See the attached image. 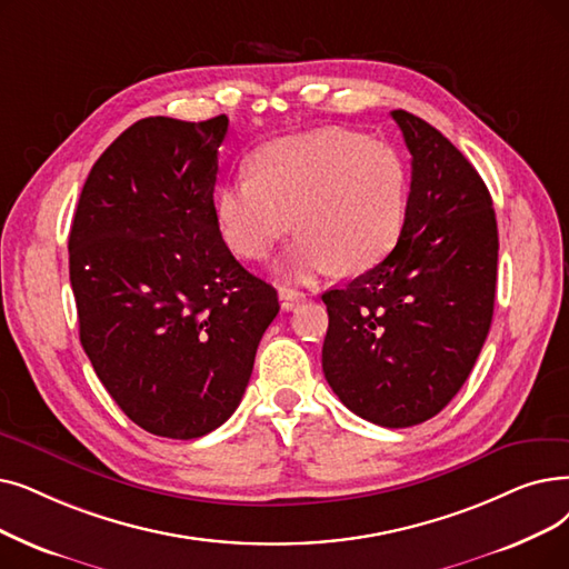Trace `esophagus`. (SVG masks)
Returning a JSON list of instances; mask_svg holds the SVG:
<instances>
[{"label": "esophagus", "instance_id": "obj_1", "mask_svg": "<svg viewBox=\"0 0 569 569\" xmlns=\"http://www.w3.org/2000/svg\"><path fill=\"white\" fill-rule=\"evenodd\" d=\"M279 300H281V307L286 311H290L295 305H300L305 300V292H298V290H292V288H281L279 290Z\"/></svg>", "mask_w": 569, "mask_h": 569}]
</instances>
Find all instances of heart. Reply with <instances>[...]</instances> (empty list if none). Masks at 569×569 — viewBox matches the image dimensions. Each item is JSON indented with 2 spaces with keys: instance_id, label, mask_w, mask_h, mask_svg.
Here are the masks:
<instances>
[{
  "instance_id": "1",
  "label": "heart",
  "mask_w": 569,
  "mask_h": 569,
  "mask_svg": "<svg viewBox=\"0 0 569 569\" xmlns=\"http://www.w3.org/2000/svg\"><path fill=\"white\" fill-rule=\"evenodd\" d=\"M407 209L409 167L398 148L341 128L262 146L251 177L213 197L216 228L243 260H264L298 223L283 269L300 281L377 267L398 246Z\"/></svg>"
}]
</instances>
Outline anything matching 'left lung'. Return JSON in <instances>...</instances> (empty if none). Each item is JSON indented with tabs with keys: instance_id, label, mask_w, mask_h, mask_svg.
<instances>
[{
	"instance_id": "1",
	"label": "left lung",
	"mask_w": 569,
	"mask_h": 569,
	"mask_svg": "<svg viewBox=\"0 0 569 569\" xmlns=\"http://www.w3.org/2000/svg\"><path fill=\"white\" fill-rule=\"evenodd\" d=\"M411 153L407 223L386 260L323 292V372L369 423L409 428L447 407L488 337L498 223L479 171L430 122L392 111Z\"/></svg>"
}]
</instances>
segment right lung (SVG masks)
Wrapping results in <instances>:
<instances>
[{
	"label": "right lung",
	"mask_w": 569,
	"mask_h": 569,
	"mask_svg": "<svg viewBox=\"0 0 569 569\" xmlns=\"http://www.w3.org/2000/svg\"><path fill=\"white\" fill-rule=\"evenodd\" d=\"M228 116L137 120L90 169L69 281L94 375L146 432L204 437L249 386L277 290L246 271L213 218Z\"/></svg>",
	"instance_id": "1"
}]
</instances>
